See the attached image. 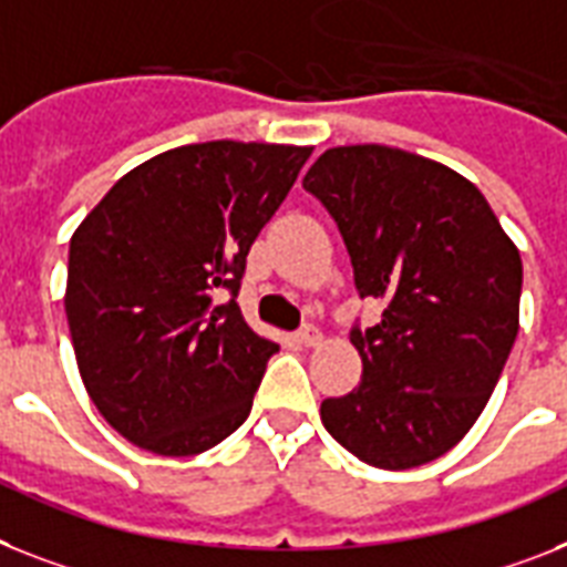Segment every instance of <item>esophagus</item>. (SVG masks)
Listing matches in <instances>:
<instances>
[{
    "label": "esophagus",
    "mask_w": 567,
    "mask_h": 567,
    "mask_svg": "<svg viewBox=\"0 0 567 567\" xmlns=\"http://www.w3.org/2000/svg\"><path fill=\"white\" fill-rule=\"evenodd\" d=\"M295 339H298V344H303V348H316L318 341H321V330H318L316 324H307L295 333Z\"/></svg>",
    "instance_id": "esophagus-1"
}]
</instances>
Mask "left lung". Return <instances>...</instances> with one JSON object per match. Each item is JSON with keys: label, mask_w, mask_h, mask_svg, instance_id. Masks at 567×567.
Here are the masks:
<instances>
[{"label": "left lung", "mask_w": 567, "mask_h": 567, "mask_svg": "<svg viewBox=\"0 0 567 567\" xmlns=\"http://www.w3.org/2000/svg\"><path fill=\"white\" fill-rule=\"evenodd\" d=\"M303 190L336 219L359 298L385 303L379 324L350 330L362 382L321 402V423L379 470L446 455L516 341L518 249L470 179L405 150H327Z\"/></svg>", "instance_id": "1"}]
</instances>
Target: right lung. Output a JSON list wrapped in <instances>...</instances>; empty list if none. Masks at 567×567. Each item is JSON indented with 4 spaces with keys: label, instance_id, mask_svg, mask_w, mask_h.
I'll use <instances>...</instances> for the list:
<instances>
[{
    "label": "right lung",
    "instance_id": "add662e5",
    "mask_svg": "<svg viewBox=\"0 0 567 567\" xmlns=\"http://www.w3.org/2000/svg\"><path fill=\"white\" fill-rule=\"evenodd\" d=\"M312 147L205 142L121 176L69 243L65 318L89 396L135 446L199 455L249 417L278 344L237 292Z\"/></svg>",
    "mask_w": 567,
    "mask_h": 567
}]
</instances>
